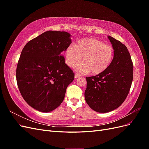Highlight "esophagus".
<instances>
[{
  "label": "esophagus",
  "mask_w": 149,
  "mask_h": 149,
  "mask_svg": "<svg viewBox=\"0 0 149 149\" xmlns=\"http://www.w3.org/2000/svg\"><path fill=\"white\" fill-rule=\"evenodd\" d=\"M79 76H80L79 74H78V73H75V74H74V78H78L79 77Z\"/></svg>",
  "instance_id": "1"
}]
</instances>
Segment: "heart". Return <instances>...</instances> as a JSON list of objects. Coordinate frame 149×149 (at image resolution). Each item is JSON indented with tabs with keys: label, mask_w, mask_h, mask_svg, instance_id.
<instances>
[{
	"label": "heart",
	"mask_w": 149,
	"mask_h": 149,
	"mask_svg": "<svg viewBox=\"0 0 149 149\" xmlns=\"http://www.w3.org/2000/svg\"><path fill=\"white\" fill-rule=\"evenodd\" d=\"M65 54V62L70 67H75L83 56V62L77 67V71L84 74L90 72L92 74H99L109 68L114 51L101 40L89 38L79 40L74 45H71Z\"/></svg>",
	"instance_id": "1"
}]
</instances>
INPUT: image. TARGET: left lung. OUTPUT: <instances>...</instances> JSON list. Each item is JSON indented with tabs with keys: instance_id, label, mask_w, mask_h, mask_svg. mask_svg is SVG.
<instances>
[{
	"instance_id": "left-lung-1",
	"label": "left lung",
	"mask_w": 149,
	"mask_h": 149,
	"mask_svg": "<svg viewBox=\"0 0 149 149\" xmlns=\"http://www.w3.org/2000/svg\"><path fill=\"white\" fill-rule=\"evenodd\" d=\"M114 58L103 73L86 77L84 98L94 111L106 113L118 108L127 97L133 79V64L125 45L111 36Z\"/></svg>"
}]
</instances>
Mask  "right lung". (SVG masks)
<instances>
[{
  "instance_id": "1",
  "label": "right lung",
  "mask_w": 149,
  "mask_h": 149,
  "mask_svg": "<svg viewBox=\"0 0 149 149\" xmlns=\"http://www.w3.org/2000/svg\"><path fill=\"white\" fill-rule=\"evenodd\" d=\"M71 35L49 30L30 40L18 62L16 78L22 97L33 109L49 112L63 101L74 74L65 63L63 52L72 43Z\"/></svg>"
}]
</instances>
